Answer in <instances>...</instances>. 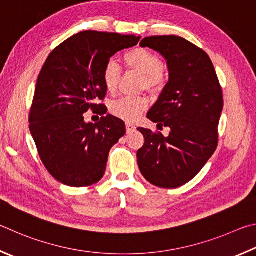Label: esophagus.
<instances>
[{"label": "esophagus", "instance_id": "1", "mask_svg": "<svg viewBox=\"0 0 256 256\" xmlns=\"http://www.w3.org/2000/svg\"><path fill=\"white\" fill-rule=\"evenodd\" d=\"M126 129H127V132H128V134L136 132V127H135V126H134L132 124H130V122L126 124Z\"/></svg>", "mask_w": 256, "mask_h": 256}]
</instances>
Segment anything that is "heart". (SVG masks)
I'll return each instance as SVG.
<instances>
[{
  "mask_svg": "<svg viewBox=\"0 0 256 256\" xmlns=\"http://www.w3.org/2000/svg\"><path fill=\"white\" fill-rule=\"evenodd\" d=\"M124 62L130 68L144 76V86L152 91L162 88L165 75L162 70V60L158 54L145 48H136L126 52ZM120 67L116 62H108L102 70L103 84L109 93H114L120 80ZM148 106V101L142 96H126L114 101L110 106L112 114L126 121H134Z\"/></svg>",
  "mask_w": 256,
  "mask_h": 256,
  "instance_id": "obj_1",
  "label": "heart"
}]
</instances>
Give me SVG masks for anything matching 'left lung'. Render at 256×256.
Here are the masks:
<instances>
[{"label":"left lung","mask_w":256,"mask_h":256,"mask_svg":"<svg viewBox=\"0 0 256 256\" xmlns=\"http://www.w3.org/2000/svg\"><path fill=\"white\" fill-rule=\"evenodd\" d=\"M166 60L168 82L147 118L170 135L138 128L145 144L137 163L147 181L174 189L192 180L218 144V124L224 106L222 88L209 56L202 49L176 36H154L140 42Z\"/></svg>","instance_id":"obj_1"}]
</instances>
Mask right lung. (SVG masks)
<instances>
[{
	"label": "right lung",
	"mask_w": 256,
	"mask_h": 256,
	"mask_svg": "<svg viewBox=\"0 0 256 256\" xmlns=\"http://www.w3.org/2000/svg\"><path fill=\"white\" fill-rule=\"evenodd\" d=\"M140 37L82 31L50 52L37 80L30 132L48 172L65 186L80 188L104 176L111 147L126 134L121 119L108 114L96 124L85 122L88 109L106 94L102 70L120 50L136 46Z\"/></svg>",
	"instance_id": "obj_1"
}]
</instances>
